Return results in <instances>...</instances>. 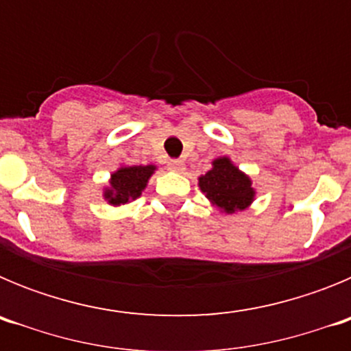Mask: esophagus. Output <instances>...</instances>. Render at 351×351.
Instances as JSON below:
<instances>
[{
    "instance_id": "34e87169",
    "label": "esophagus",
    "mask_w": 351,
    "mask_h": 351,
    "mask_svg": "<svg viewBox=\"0 0 351 351\" xmlns=\"http://www.w3.org/2000/svg\"><path fill=\"white\" fill-rule=\"evenodd\" d=\"M167 167H169V170H173V172H181L184 169V163L181 160H170Z\"/></svg>"
}]
</instances>
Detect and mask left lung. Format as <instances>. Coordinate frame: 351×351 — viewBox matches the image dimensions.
I'll use <instances>...</instances> for the list:
<instances>
[{
    "label": "left lung",
    "mask_w": 351,
    "mask_h": 351,
    "mask_svg": "<svg viewBox=\"0 0 351 351\" xmlns=\"http://www.w3.org/2000/svg\"><path fill=\"white\" fill-rule=\"evenodd\" d=\"M198 186L210 202L223 213L244 210L255 198L251 181L228 158H218L213 161V169L198 178Z\"/></svg>",
    "instance_id": "left-lung-1"
}]
</instances>
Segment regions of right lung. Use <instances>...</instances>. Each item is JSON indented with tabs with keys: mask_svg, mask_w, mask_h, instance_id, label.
I'll use <instances>...</instances> for the list:
<instances>
[{
	"mask_svg": "<svg viewBox=\"0 0 351 351\" xmlns=\"http://www.w3.org/2000/svg\"><path fill=\"white\" fill-rule=\"evenodd\" d=\"M154 165H133L121 167L110 178V188L104 193L105 200L112 206L128 204L142 195V190L147 184L149 178L153 176Z\"/></svg>",
	"mask_w": 351,
	"mask_h": 351,
	"instance_id": "1",
	"label": "right lung"
}]
</instances>
